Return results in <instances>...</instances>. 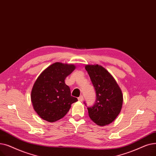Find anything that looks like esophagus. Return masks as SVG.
Instances as JSON below:
<instances>
[{"label":"esophagus","instance_id":"esophagus-1","mask_svg":"<svg viewBox=\"0 0 156 156\" xmlns=\"http://www.w3.org/2000/svg\"><path fill=\"white\" fill-rule=\"evenodd\" d=\"M78 100L79 101H83V96H80L78 98Z\"/></svg>","mask_w":156,"mask_h":156}]
</instances>
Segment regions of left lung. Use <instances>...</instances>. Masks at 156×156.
Segmentation results:
<instances>
[{
    "label": "left lung",
    "instance_id": "left-lung-1",
    "mask_svg": "<svg viewBox=\"0 0 156 156\" xmlns=\"http://www.w3.org/2000/svg\"><path fill=\"white\" fill-rule=\"evenodd\" d=\"M85 69L96 96L94 104L87 107L89 116L97 125H108L115 119L121 110L123 101L121 90L112 76L103 66L87 65Z\"/></svg>",
    "mask_w": 156,
    "mask_h": 156
}]
</instances>
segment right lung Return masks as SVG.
Instances as JSON below:
<instances>
[{
	"label": "right lung",
	"mask_w": 156,
	"mask_h": 156,
	"mask_svg": "<svg viewBox=\"0 0 156 156\" xmlns=\"http://www.w3.org/2000/svg\"><path fill=\"white\" fill-rule=\"evenodd\" d=\"M72 64L56 62L44 70L35 82L31 101L35 112L48 122L60 120L67 113L77 98L71 96L65 79L75 70Z\"/></svg>",
	"instance_id": "right-lung-1"
}]
</instances>
